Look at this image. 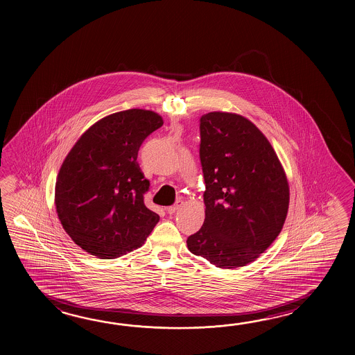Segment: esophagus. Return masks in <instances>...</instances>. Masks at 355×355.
Wrapping results in <instances>:
<instances>
[{
	"label": "esophagus",
	"instance_id": "1",
	"mask_svg": "<svg viewBox=\"0 0 355 355\" xmlns=\"http://www.w3.org/2000/svg\"><path fill=\"white\" fill-rule=\"evenodd\" d=\"M181 207H182V200H178L174 205H171V207H167V213L168 214H174L175 211H179Z\"/></svg>",
	"mask_w": 355,
	"mask_h": 355
}]
</instances>
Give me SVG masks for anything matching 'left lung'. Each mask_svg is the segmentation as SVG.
<instances>
[{"label": "left lung", "instance_id": "obj_1", "mask_svg": "<svg viewBox=\"0 0 355 355\" xmlns=\"http://www.w3.org/2000/svg\"><path fill=\"white\" fill-rule=\"evenodd\" d=\"M205 219L187 243L191 254L223 269L245 266L268 249L286 222L287 176L254 123L234 113L200 118Z\"/></svg>", "mask_w": 355, "mask_h": 355}]
</instances>
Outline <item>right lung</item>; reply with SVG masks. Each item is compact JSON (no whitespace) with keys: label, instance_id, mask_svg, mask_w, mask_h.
<instances>
[{"label":"right lung","instance_id":"1","mask_svg":"<svg viewBox=\"0 0 355 355\" xmlns=\"http://www.w3.org/2000/svg\"><path fill=\"white\" fill-rule=\"evenodd\" d=\"M162 124L152 110L110 114L68 152L55 181L54 204L68 236L91 255H125L141 248L157 225L159 214L144 205L150 181L137 156L144 139Z\"/></svg>","mask_w":355,"mask_h":355}]
</instances>
